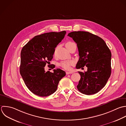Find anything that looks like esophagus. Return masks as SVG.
Here are the masks:
<instances>
[{
    "label": "esophagus",
    "mask_w": 126,
    "mask_h": 126,
    "mask_svg": "<svg viewBox=\"0 0 126 126\" xmlns=\"http://www.w3.org/2000/svg\"><path fill=\"white\" fill-rule=\"evenodd\" d=\"M73 72H66V74L67 75H69V74H72Z\"/></svg>",
    "instance_id": "1"
}]
</instances>
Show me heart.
<instances>
[{
	"label": "heart",
	"instance_id": "obj_1",
	"mask_svg": "<svg viewBox=\"0 0 126 126\" xmlns=\"http://www.w3.org/2000/svg\"><path fill=\"white\" fill-rule=\"evenodd\" d=\"M74 43L73 42L69 41L66 43L65 46H66V47L68 48L69 46H70L71 45H72ZM73 64H74V62L73 61L67 60V61H62V62H61L60 64V65L64 69H65L66 70H69L70 69L71 66L72 65H73Z\"/></svg>",
	"mask_w": 126,
	"mask_h": 126
}]
</instances>
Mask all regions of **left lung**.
Segmentation results:
<instances>
[{"instance_id": "obj_1", "label": "left lung", "mask_w": 126, "mask_h": 126, "mask_svg": "<svg viewBox=\"0 0 126 126\" xmlns=\"http://www.w3.org/2000/svg\"><path fill=\"white\" fill-rule=\"evenodd\" d=\"M68 36L77 44L79 58L76 68L87 67L84 73L78 72L81 77L78 90L87 95L98 93L106 85L111 75L110 49L103 39L88 32L74 31Z\"/></svg>"}]
</instances>
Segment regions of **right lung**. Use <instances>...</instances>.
Wrapping results in <instances>:
<instances>
[{
	"mask_svg": "<svg viewBox=\"0 0 126 126\" xmlns=\"http://www.w3.org/2000/svg\"><path fill=\"white\" fill-rule=\"evenodd\" d=\"M66 33L63 31L36 36L21 49L20 74L28 89L37 96L46 97L54 93L59 81L66 75L60 69H54L53 73L45 71L46 64L53 58L55 48Z\"/></svg>",
	"mask_w": 126,
	"mask_h": 126,
	"instance_id": "add662e5",
	"label": "right lung"
}]
</instances>
